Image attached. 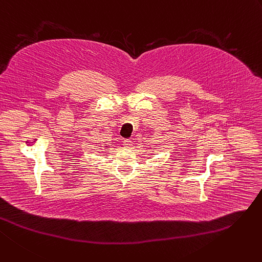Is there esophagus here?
<instances>
[{"label": "esophagus", "mask_w": 262, "mask_h": 262, "mask_svg": "<svg viewBox=\"0 0 262 262\" xmlns=\"http://www.w3.org/2000/svg\"><path fill=\"white\" fill-rule=\"evenodd\" d=\"M123 145H124V147H126V148H130L132 145H133V141H130L129 139H126V140L123 141Z\"/></svg>", "instance_id": "obj_1"}]
</instances>
